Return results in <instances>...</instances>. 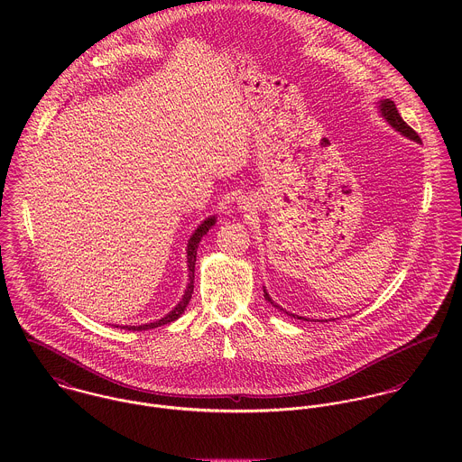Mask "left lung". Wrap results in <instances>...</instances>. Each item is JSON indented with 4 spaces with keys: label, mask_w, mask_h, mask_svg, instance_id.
Instances as JSON below:
<instances>
[{
    "label": "left lung",
    "mask_w": 462,
    "mask_h": 462,
    "mask_svg": "<svg viewBox=\"0 0 462 462\" xmlns=\"http://www.w3.org/2000/svg\"><path fill=\"white\" fill-rule=\"evenodd\" d=\"M379 112H381V116H383V119H386V123L395 130V132L400 133V134H403V136H407L409 140H414V142H421V138L418 136V133L414 132L411 126H407V123L400 117V114H398V110H396L395 103L392 101V99H381L379 101ZM263 297L273 306V308H277L279 311H284L286 315H290V317H293V319H299V320H308V319H304V317H299V315H293V313H290V311H286V310H282L279 304H275L273 300H272V297L268 295V291L264 290L263 286ZM310 322V320H308Z\"/></svg>",
    "instance_id": "left-lung-1"
}]
</instances>
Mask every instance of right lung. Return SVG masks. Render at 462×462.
I'll use <instances>...</instances> for the list:
<instances>
[{
    "label": "right lung",
    "instance_id": "obj_1",
    "mask_svg": "<svg viewBox=\"0 0 462 462\" xmlns=\"http://www.w3.org/2000/svg\"><path fill=\"white\" fill-rule=\"evenodd\" d=\"M215 222H217V217H215V215H211V217H208L206 220H202V222L199 224L198 229L194 231V235L190 236V240H189V245H187L189 284H187L185 295L181 297V300L178 302V306H176L171 313H167L163 319H160V320H156V322L142 324V326H116V328H121V329L126 330L154 329V328H160V326H165V324H171V322L178 320V319L185 313V310H187V306H189V302H190V299H192V293H194V277H196V275H194V270H196V256H198L199 242H200V238L215 226Z\"/></svg>",
    "mask_w": 462,
    "mask_h": 462
}]
</instances>
